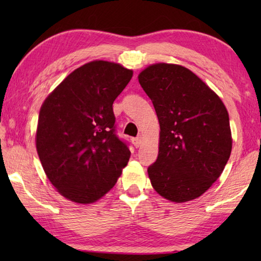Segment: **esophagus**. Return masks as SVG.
Instances as JSON below:
<instances>
[{"instance_id": "obj_1", "label": "esophagus", "mask_w": 261, "mask_h": 261, "mask_svg": "<svg viewBox=\"0 0 261 261\" xmlns=\"http://www.w3.org/2000/svg\"><path fill=\"white\" fill-rule=\"evenodd\" d=\"M132 144L135 145V147H139L141 143V137H136V138H132Z\"/></svg>"}]
</instances>
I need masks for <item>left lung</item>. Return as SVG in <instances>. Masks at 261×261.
<instances>
[{"label": "left lung", "instance_id": "8db88e82", "mask_svg": "<svg viewBox=\"0 0 261 261\" xmlns=\"http://www.w3.org/2000/svg\"><path fill=\"white\" fill-rule=\"evenodd\" d=\"M138 79L160 123L158 159L147 169L152 187L170 201L196 199L220 177L230 156L227 109L182 65H149Z\"/></svg>", "mask_w": 261, "mask_h": 261}]
</instances>
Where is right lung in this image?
<instances>
[{
  "mask_svg": "<svg viewBox=\"0 0 261 261\" xmlns=\"http://www.w3.org/2000/svg\"><path fill=\"white\" fill-rule=\"evenodd\" d=\"M132 70L107 61L84 64L47 96L39 113L37 151L48 179L78 204L103 197L131 152L116 135L113 103Z\"/></svg>",
  "mask_w": 261,
  "mask_h": 261,
  "instance_id": "1",
  "label": "right lung"
}]
</instances>
